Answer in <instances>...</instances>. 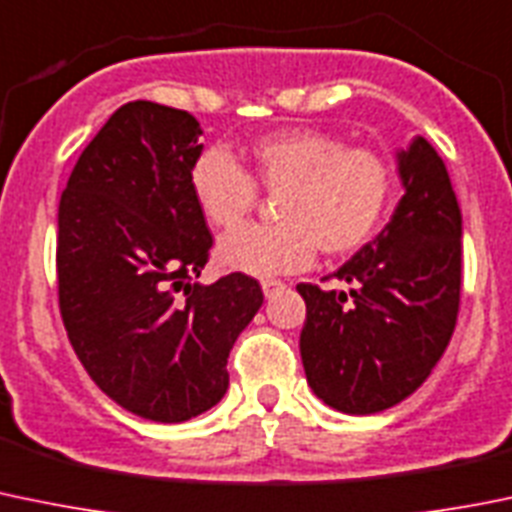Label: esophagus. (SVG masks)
Here are the masks:
<instances>
[{"label": "esophagus", "instance_id": "34e87169", "mask_svg": "<svg viewBox=\"0 0 512 512\" xmlns=\"http://www.w3.org/2000/svg\"><path fill=\"white\" fill-rule=\"evenodd\" d=\"M285 290V282L282 280H275V277H267V280H262V292H265V297L270 300V297H275L277 292Z\"/></svg>", "mask_w": 512, "mask_h": 512}]
</instances>
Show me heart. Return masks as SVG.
Instances as JSON below:
<instances>
[{
	"mask_svg": "<svg viewBox=\"0 0 512 512\" xmlns=\"http://www.w3.org/2000/svg\"><path fill=\"white\" fill-rule=\"evenodd\" d=\"M187 185L212 230L250 217L260 192L282 195L280 225H250L217 247V262L255 277L305 270L320 247L330 257L362 250L380 230L395 192L390 160L372 147L312 127L275 132L247 150L245 170L220 147H205L187 170Z\"/></svg>",
	"mask_w": 512,
	"mask_h": 512,
	"instance_id": "heart-1",
	"label": "heart"
}]
</instances>
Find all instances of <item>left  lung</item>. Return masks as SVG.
Wrapping results in <instances>:
<instances>
[{"mask_svg": "<svg viewBox=\"0 0 512 512\" xmlns=\"http://www.w3.org/2000/svg\"><path fill=\"white\" fill-rule=\"evenodd\" d=\"M405 195L390 222L332 280L300 282L307 305L300 355L310 388L350 415L413 395L443 357L460 307L463 217L445 162L418 137L400 155Z\"/></svg>", "mask_w": 512, "mask_h": 512, "instance_id": "obj_1", "label": "left lung"}]
</instances>
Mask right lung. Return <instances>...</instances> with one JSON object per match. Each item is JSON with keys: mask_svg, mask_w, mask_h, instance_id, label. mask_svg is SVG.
<instances>
[{"mask_svg": "<svg viewBox=\"0 0 512 512\" xmlns=\"http://www.w3.org/2000/svg\"><path fill=\"white\" fill-rule=\"evenodd\" d=\"M200 135L185 109L122 104L59 200L57 295L69 342L104 395L155 423L220 403L232 345L265 300L245 272L195 282L212 247L187 185Z\"/></svg>", "mask_w": 512, "mask_h": 512, "instance_id": "1", "label": "right lung"}]
</instances>
